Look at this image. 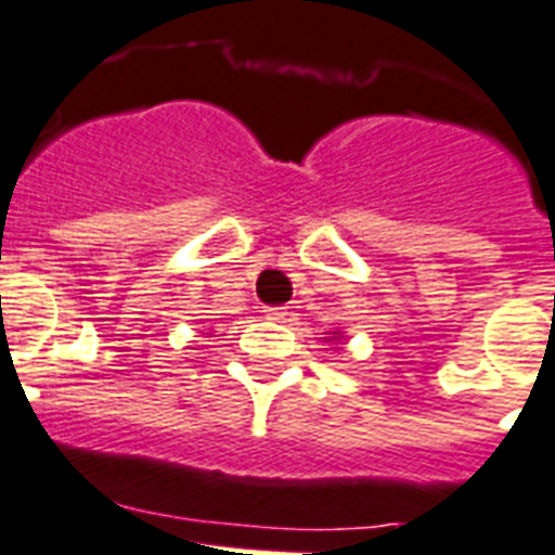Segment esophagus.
Masks as SVG:
<instances>
[{"label": "esophagus", "mask_w": 555, "mask_h": 555, "mask_svg": "<svg viewBox=\"0 0 555 555\" xmlns=\"http://www.w3.org/2000/svg\"><path fill=\"white\" fill-rule=\"evenodd\" d=\"M263 315L269 318V321H283L289 312H286V307H263Z\"/></svg>", "instance_id": "obj_1"}]
</instances>
